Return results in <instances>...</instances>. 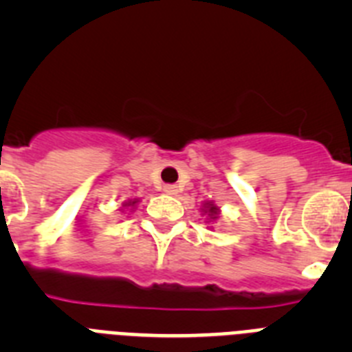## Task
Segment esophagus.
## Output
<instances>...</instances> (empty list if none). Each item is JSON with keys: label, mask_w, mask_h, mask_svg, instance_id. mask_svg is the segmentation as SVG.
I'll return each instance as SVG.
<instances>
[{"label": "esophagus", "mask_w": 352, "mask_h": 352, "mask_svg": "<svg viewBox=\"0 0 352 352\" xmlns=\"http://www.w3.org/2000/svg\"><path fill=\"white\" fill-rule=\"evenodd\" d=\"M164 194L176 195V194H178V186H176V185H166V186H164Z\"/></svg>", "instance_id": "1"}]
</instances>
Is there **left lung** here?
Masks as SVG:
<instances>
[{"mask_svg": "<svg viewBox=\"0 0 352 352\" xmlns=\"http://www.w3.org/2000/svg\"><path fill=\"white\" fill-rule=\"evenodd\" d=\"M199 210H201V214H203V217H206L204 222L210 226V229H213V223L220 219V208L214 204V201H204Z\"/></svg>", "mask_w": 352, "mask_h": 352, "instance_id": "left-lung-1", "label": "left lung"}]
</instances>
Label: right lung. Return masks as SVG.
<instances>
[{"label": "right lung", "instance_id": "obj_1", "mask_svg": "<svg viewBox=\"0 0 352 352\" xmlns=\"http://www.w3.org/2000/svg\"><path fill=\"white\" fill-rule=\"evenodd\" d=\"M138 204H139V199H129V201H125V203L121 204L120 211H121V213H123V211H125V210L133 211V210H135V206H138Z\"/></svg>", "mask_w": 352, "mask_h": 352}]
</instances>
